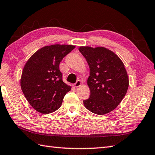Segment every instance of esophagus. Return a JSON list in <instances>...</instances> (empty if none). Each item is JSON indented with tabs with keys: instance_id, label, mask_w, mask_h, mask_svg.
Listing matches in <instances>:
<instances>
[{
	"instance_id": "esophagus-1",
	"label": "esophagus",
	"mask_w": 155,
	"mask_h": 155,
	"mask_svg": "<svg viewBox=\"0 0 155 155\" xmlns=\"http://www.w3.org/2000/svg\"><path fill=\"white\" fill-rule=\"evenodd\" d=\"M75 87H80L81 85V81H77V82H76V83L74 84Z\"/></svg>"
}]
</instances>
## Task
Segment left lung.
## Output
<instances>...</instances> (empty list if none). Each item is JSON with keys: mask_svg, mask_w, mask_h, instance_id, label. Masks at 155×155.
Instances as JSON below:
<instances>
[{"mask_svg": "<svg viewBox=\"0 0 155 155\" xmlns=\"http://www.w3.org/2000/svg\"><path fill=\"white\" fill-rule=\"evenodd\" d=\"M78 50L90 69L87 79L90 97L83 101L84 107L97 115L110 113L122 101L128 89L129 78L124 63L105 47L81 46Z\"/></svg>", "mask_w": 155, "mask_h": 155, "instance_id": "obj_1", "label": "left lung"}]
</instances>
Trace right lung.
Segmentation results:
<instances>
[{"label":"right lung","mask_w":155,"mask_h":155,"mask_svg":"<svg viewBox=\"0 0 155 155\" xmlns=\"http://www.w3.org/2000/svg\"><path fill=\"white\" fill-rule=\"evenodd\" d=\"M75 48L73 45L54 44L39 49L25 63L21 74V90L33 108L41 114L52 113L62 105L71 87L64 83L59 65Z\"/></svg>","instance_id":"1"}]
</instances>
